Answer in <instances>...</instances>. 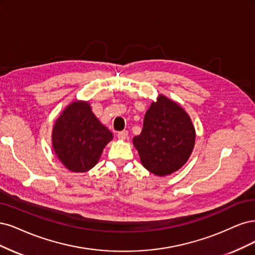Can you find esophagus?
Listing matches in <instances>:
<instances>
[{"label":"esophagus","mask_w":255,"mask_h":255,"mask_svg":"<svg viewBox=\"0 0 255 255\" xmlns=\"http://www.w3.org/2000/svg\"><path fill=\"white\" fill-rule=\"evenodd\" d=\"M128 136V131L127 130H123V131H120V132H118V137L120 139H126Z\"/></svg>","instance_id":"1"}]
</instances>
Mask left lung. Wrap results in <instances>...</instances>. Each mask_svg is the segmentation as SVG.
<instances>
[{"instance_id": "left-lung-1", "label": "left lung", "mask_w": 255, "mask_h": 255, "mask_svg": "<svg viewBox=\"0 0 255 255\" xmlns=\"http://www.w3.org/2000/svg\"><path fill=\"white\" fill-rule=\"evenodd\" d=\"M195 128L177 103L159 95L146 111L142 132L133 137L143 166L155 176L181 168L194 149Z\"/></svg>"}]
</instances>
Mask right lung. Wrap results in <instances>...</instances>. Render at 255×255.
<instances>
[{
	"label": "right lung",
	"mask_w": 255,
	"mask_h": 255,
	"mask_svg": "<svg viewBox=\"0 0 255 255\" xmlns=\"http://www.w3.org/2000/svg\"><path fill=\"white\" fill-rule=\"evenodd\" d=\"M112 132L97 120L88 102H73L57 119L52 142L57 157L74 172H86L96 165Z\"/></svg>",
	"instance_id": "add662e5"
}]
</instances>
